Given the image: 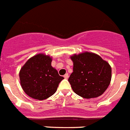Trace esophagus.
Wrapping results in <instances>:
<instances>
[{
	"instance_id": "34e87169",
	"label": "esophagus",
	"mask_w": 130,
	"mask_h": 130,
	"mask_svg": "<svg viewBox=\"0 0 130 130\" xmlns=\"http://www.w3.org/2000/svg\"><path fill=\"white\" fill-rule=\"evenodd\" d=\"M69 77V74L68 73H66L65 75H64V78H65V79H67Z\"/></svg>"
}]
</instances>
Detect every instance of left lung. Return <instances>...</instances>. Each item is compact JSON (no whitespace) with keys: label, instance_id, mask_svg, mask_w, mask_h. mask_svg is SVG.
Listing matches in <instances>:
<instances>
[{"label":"left lung","instance_id":"left-lung-1","mask_svg":"<svg viewBox=\"0 0 130 130\" xmlns=\"http://www.w3.org/2000/svg\"><path fill=\"white\" fill-rule=\"evenodd\" d=\"M73 72L68 80L75 93L85 99L100 96L110 85L112 69L100 55L85 52L71 56Z\"/></svg>","mask_w":130,"mask_h":130}]
</instances>
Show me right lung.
Wrapping results in <instances>:
<instances>
[{
  "label": "right lung",
  "mask_w": 130,
  "mask_h": 130,
  "mask_svg": "<svg viewBox=\"0 0 130 130\" xmlns=\"http://www.w3.org/2000/svg\"><path fill=\"white\" fill-rule=\"evenodd\" d=\"M52 57L38 53L26 62L20 71V85L25 93L37 100L48 99L56 92L63 77L52 66Z\"/></svg>",
  "instance_id": "add662e5"
}]
</instances>
